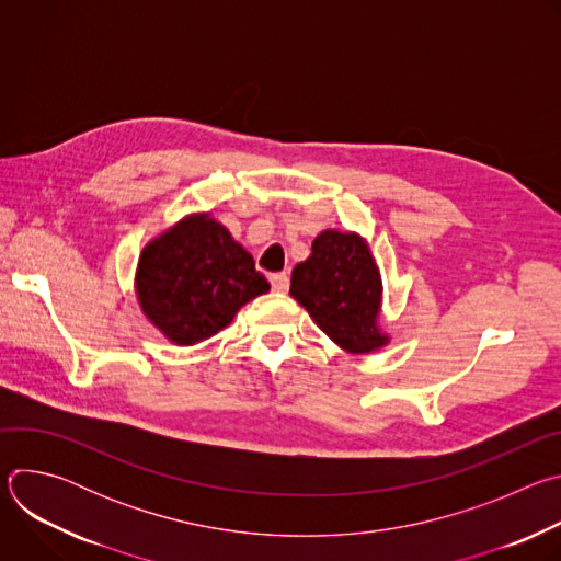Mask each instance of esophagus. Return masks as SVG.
<instances>
[{"mask_svg": "<svg viewBox=\"0 0 561 561\" xmlns=\"http://www.w3.org/2000/svg\"><path fill=\"white\" fill-rule=\"evenodd\" d=\"M271 286H273V290H277V293H286L288 286H290L288 273H275V275H271Z\"/></svg>", "mask_w": 561, "mask_h": 561, "instance_id": "34e87169", "label": "esophagus"}]
</instances>
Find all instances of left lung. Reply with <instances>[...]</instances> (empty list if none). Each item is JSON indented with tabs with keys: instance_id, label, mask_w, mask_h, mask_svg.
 Returning <instances> with one entry per match:
<instances>
[{
	"instance_id": "1",
	"label": "left lung",
	"mask_w": 561,
	"mask_h": 561,
	"mask_svg": "<svg viewBox=\"0 0 561 561\" xmlns=\"http://www.w3.org/2000/svg\"><path fill=\"white\" fill-rule=\"evenodd\" d=\"M290 297L348 353H370L388 342L377 327L381 277L368 244L355 232L317 234L310 257L293 268Z\"/></svg>"
}]
</instances>
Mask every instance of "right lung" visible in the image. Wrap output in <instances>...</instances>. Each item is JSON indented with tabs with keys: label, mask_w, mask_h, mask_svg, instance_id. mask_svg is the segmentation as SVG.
Returning a JSON list of instances; mask_svg holds the SVG:
<instances>
[{
	"label": "right lung",
	"mask_w": 561,
	"mask_h": 561,
	"mask_svg": "<svg viewBox=\"0 0 561 561\" xmlns=\"http://www.w3.org/2000/svg\"><path fill=\"white\" fill-rule=\"evenodd\" d=\"M135 286L144 314L180 346L208 340L247 301L271 290L253 257L210 215L186 217L152 239Z\"/></svg>",
	"instance_id": "1"
}]
</instances>
